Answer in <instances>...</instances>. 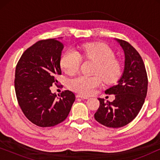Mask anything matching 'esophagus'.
Listing matches in <instances>:
<instances>
[{
  "instance_id": "1",
  "label": "esophagus",
  "mask_w": 160,
  "mask_h": 160,
  "mask_svg": "<svg viewBox=\"0 0 160 160\" xmlns=\"http://www.w3.org/2000/svg\"><path fill=\"white\" fill-rule=\"evenodd\" d=\"M76 98H80L82 99H87L88 97L87 96H84V95H76Z\"/></svg>"
}]
</instances>
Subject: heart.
<instances>
[{"label":"heart","instance_id":"obj_1","mask_svg":"<svg viewBox=\"0 0 160 160\" xmlns=\"http://www.w3.org/2000/svg\"><path fill=\"white\" fill-rule=\"evenodd\" d=\"M97 63L94 73L96 76H78L68 81L71 90L82 95H89L101 84V78L106 83L117 82L122 74V65L117 59L113 50L104 43H88L83 46L81 54L70 49L61 59V68L67 74L73 75L79 70L82 57ZM102 78H100V77Z\"/></svg>","mask_w":160,"mask_h":160}]
</instances>
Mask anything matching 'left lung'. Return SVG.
Masks as SVG:
<instances>
[{
	"label": "left lung",
	"instance_id": "left-lung-1",
	"mask_svg": "<svg viewBox=\"0 0 160 160\" xmlns=\"http://www.w3.org/2000/svg\"><path fill=\"white\" fill-rule=\"evenodd\" d=\"M124 50L123 73L114 86L106 89L108 95H115L113 102L98 98L100 106L95 119L108 128H122L132 122L143 106L147 94L148 77L141 55L125 41L117 39Z\"/></svg>",
	"mask_w": 160,
	"mask_h": 160
}]
</instances>
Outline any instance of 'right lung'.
Returning a JSON list of instances; mask_svg holds the SVG:
<instances>
[{
	"instance_id": "1",
	"label": "right lung",
	"mask_w": 160,
	"mask_h": 160,
	"mask_svg": "<svg viewBox=\"0 0 160 160\" xmlns=\"http://www.w3.org/2000/svg\"><path fill=\"white\" fill-rule=\"evenodd\" d=\"M62 43L55 38L39 41L26 49L17 62L14 87L19 106L32 123L53 127L66 119L75 95L65 90L58 96L50 87L61 75Z\"/></svg>"
}]
</instances>
